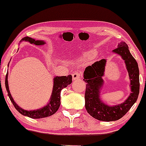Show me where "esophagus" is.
Returning <instances> with one entry per match:
<instances>
[{
  "instance_id": "esophagus-1",
  "label": "esophagus",
  "mask_w": 146,
  "mask_h": 146,
  "mask_svg": "<svg viewBox=\"0 0 146 146\" xmlns=\"http://www.w3.org/2000/svg\"><path fill=\"white\" fill-rule=\"evenodd\" d=\"M81 78V74L80 72H76L72 74V78L74 80H75L80 79Z\"/></svg>"
}]
</instances>
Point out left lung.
Returning a JSON list of instances; mask_svg holds the SVG:
<instances>
[{
    "label": "left lung",
    "instance_id": "obj_1",
    "mask_svg": "<svg viewBox=\"0 0 146 146\" xmlns=\"http://www.w3.org/2000/svg\"><path fill=\"white\" fill-rule=\"evenodd\" d=\"M113 52L118 54L124 60L131 82V93L124 102L115 106H108L100 99V90L103 84L106 60L102 59L86 68L83 80L86 82L85 91V107L91 116L100 121H111L120 119L134 104L139 92L138 65L129 52L128 46L121 42Z\"/></svg>",
    "mask_w": 146,
    "mask_h": 146
}]
</instances>
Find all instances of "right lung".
I'll return each instance as SVG.
<instances>
[{"label":"right lung","instance_id":"right-lung-1","mask_svg":"<svg viewBox=\"0 0 146 146\" xmlns=\"http://www.w3.org/2000/svg\"><path fill=\"white\" fill-rule=\"evenodd\" d=\"M22 40L28 41L31 44L40 46L44 44L45 42L42 40H35L32 38L26 36L22 38ZM72 82V78L71 75H68V76H56L54 78V87L50 101L48 104L42 108L36 110L34 111H27L20 108L17 104L15 102L13 98L10 93L9 84H8V72L6 74L5 78V86L7 89L8 96H9L10 100L13 103V104L16 110L24 115L28 116L31 118H42V117H46L53 115L54 113L56 112L58 110L60 105V92L62 89L67 87L69 84H70Z\"/></svg>","mask_w":146,"mask_h":146}]
</instances>
